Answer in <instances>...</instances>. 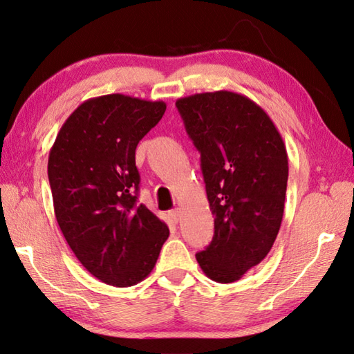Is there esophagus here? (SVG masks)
<instances>
[{
	"instance_id": "1",
	"label": "esophagus",
	"mask_w": 354,
	"mask_h": 354,
	"mask_svg": "<svg viewBox=\"0 0 354 354\" xmlns=\"http://www.w3.org/2000/svg\"><path fill=\"white\" fill-rule=\"evenodd\" d=\"M169 217L172 218V222H174V223H178L180 217H182V214H180V209H178V208H176V209L169 211Z\"/></svg>"
}]
</instances>
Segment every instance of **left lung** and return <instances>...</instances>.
Wrapping results in <instances>:
<instances>
[{"instance_id":"left-lung-1","label":"left lung","mask_w":354,"mask_h":354,"mask_svg":"<svg viewBox=\"0 0 354 354\" xmlns=\"http://www.w3.org/2000/svg\"><path fill=\"white\" fill-rule=\"evenodd\" d=\"M185 128L200 152L214 237L196 254L211 281L231 283L259 265L281 230L288 182L285 143L251 98L216 91L178 98Z\"/></svg>"}]
</instances>
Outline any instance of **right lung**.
<instances>
[{"instance_id": "1", "label": "right lung", "mask_w": 354, "mask_h": 354, "mask_svg": "<svg viewBox=\"0 0 354 354\" xmlns=\"http://www.w3.org/2000/svg\"><path fill=\"white\" fill-rule=\"evenodd\" d=\"M165 111V102L123 94L89 98L49 152L53 211L66 242L92 276L118 288L151 274L169 236L168 225L137 203L136 148Z\"/></svg>"}]
</instances>
